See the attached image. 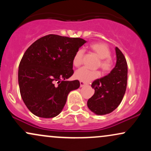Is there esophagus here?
<instances>
[{
	"mask_svg": "<svg viewBox=\"0 0 151 151\" xmlns=\"http://www.w3.org/2000/svg\"><path fill=\"white\" fill-rule=\"evenodd\" d=\"M85 85H86V83L84 82V81H80V86H81V87H83V86H84Z\"/></svg>",
	"mask_w": 151,
	"mask_h": 151,
	"instance_id": "obj_1",
	"label": "esophagus"
}]
</instances>
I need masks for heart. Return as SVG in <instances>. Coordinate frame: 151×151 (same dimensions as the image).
I'll use <instances>...</instances> for the list:
<instances>
[{
  "instance_id": "heart-1",
  "label": "heart",
  "mask_w": 151,
  "mask_h": 151,
  "mask_svg": "<svg viewBox=\"0 0 151 151\" xmlns=\"http://www.w3.org/2000/svg\"><path fill=\"white\" fill-rule=\"evenodd\" d=\"M90 48L100 58L98 63L99 67L105 72L111 71L114 67V60L110 56L111 50L109 46L104 42H94L90 45ZM83 57L84 50H78L74 55L72 60L74 66L76 67H80L83 62ZM100 74L101 73L99 71L90 70L85 67H82L75 72V77L80 81L88 82L97 79L100 77Z\"/></svg>"
}]
</instances>
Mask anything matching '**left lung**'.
Instances as JSON below:
<instances>
[{"instance_id": "obj_1", "label": "left lung", "mask_w": 151, "mask_h": 151, "mask_svg": "<svg viewBox=\"0 0 151 151\" xmlns=\"http://www.w3.org/2000/svg\"><path fill=\"white\" fill-rule=\"evenodd\" d=\"M116 64L108 75L93 81L94 94L89 99V109L97 115L111 113L119 106L127 86L128 67L124 54L116 47Z\"/></svg>"}]
</instances>
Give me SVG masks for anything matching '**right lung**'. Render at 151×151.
Returning a JSON list of instances; mask_svg holds the SVG:
<instances>
[{"label":"right lung","instance_id":"obj_1","mask_svg":"<svg viewBox=\"0 0 151 151\" xmlns=\"http://www.w3.org/2000/svg\"><path fill=\"white\" fill-rule=\"evenodd\" d=\"M85 42L81 38L50 34L26 50L19 65L18 83L22 100L34 115L55 117L65 106L69 93L79 87L78 80L66 79L74 74V55Z\"/></svg>","mask_w":151,"mask_h":151}]
</instances>
